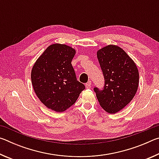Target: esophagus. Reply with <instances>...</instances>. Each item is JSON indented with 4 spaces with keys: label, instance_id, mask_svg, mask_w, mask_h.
<instances>
[{
    "label": "esophagus",
    "instance_id": "34e87169",
    "mask_svg": "<svg viewBox=\"0 0 159 159\" xmlns=\"http://www.w3.org/2000/svg\"><path fill=\"white\" fill-rule=\"evenodd\" d=\"M91 87V82H88L87 83H85V88H88V89H89V88H90Z\"/></svg>",
    "mask_w": 159,
    "mask_h": 159
}]
</instances>
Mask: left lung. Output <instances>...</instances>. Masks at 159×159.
I'll list each match as a JSON object with an SVG mask.
<instances>
[{
    "instance_id": "left-lung-1",
    "label": "left lung",
    "mask_w": 159,
    "mask_h": 159,
    "mask_svg": "<svg viewBox=\"0 0 159 159\" xmlns=\"http://www.w3.org/2000/svg\"><path fill=\"white\" fill-rule=\"evenodd\" d=\"M104 78L102 90L94 88L100 106L109 114L123 109L133 99L139 84V72L133 60L122 48L109 45L98 51Z\"/></svg>"
}]
</instances>
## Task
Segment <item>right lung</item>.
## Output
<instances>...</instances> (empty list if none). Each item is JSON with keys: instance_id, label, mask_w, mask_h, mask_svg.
<instances>
[{"instance_id": "right-lung-1", "label": "right lung", "mask_w": 159, "mask_h": 159, "mask_svg": "<svg viewBox=\"0 0 159 159\" xmlns=\"http://www.w3.org/2000/svg\"><path fill=\"white\" fill-rule=\"evenodd\" d=\"M76 50L66 45H51L36 60L31 70V83L45 107L62 112L76 102L85 85L78 81L71 65Z\"/></svg>"}]
</instances>
